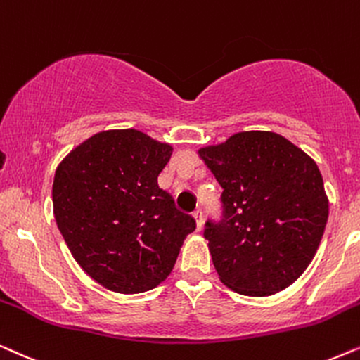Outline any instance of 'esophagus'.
Here are the masks:
<instances>
[{
	"instance_id": "esophagus-1",
	"label": "esophagus",
	"mask_w": 360,
	"mask_h": 360,
	"mask_svg": "<svg viewBox=\"0 0 360 360\" xmlns=\"http://www.w3.org/2000/svg\"><path fill=\"white\" fill-rule=\"evenodd\" d=\"M194 220H195V227H198V230H202V227H204V214H202V210H195V212H194Z\"/></svg>"
}]
</instances>
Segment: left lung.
I'll return each mask as SVG.
<instances>
[{"label": "left lung", "instance_id": "left-lung-1", "mask_svg": "<svg viewBox=\"0 0 360 360\" xmlns=\"http://www.w3.org/2000/svg\"><path fill=\"white\" fill-rule=\"evenodd\" d=\"M198 153L224 189L222 220L204 230L220 281L245 296L288 288L314 258L328 222L318 165L273 131H240Z\"/></svg>", "mask_w": 360, "mask_h": 360}]
</instances>
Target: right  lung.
<instances>
[{
  "instance_id": "obj_1",
  "label": "right lung",
  "mask_w": 360,
  "mask_h": 360,
  "mask_svg": "<svg viewBox=\"0 0 360 360\" xmlns=\"http://www.w3.org/2000/svg\"><path fill=\"white\" fill-rule=\"evenodd\" d=\"M169 143L135 128L95 133L57 166L54 217L72 257L110 291L135 295L162 283L195 220L158 186Z\"/></svg>"
}]
</instances>
